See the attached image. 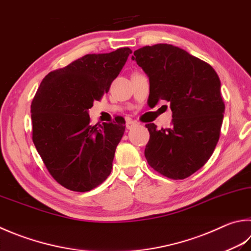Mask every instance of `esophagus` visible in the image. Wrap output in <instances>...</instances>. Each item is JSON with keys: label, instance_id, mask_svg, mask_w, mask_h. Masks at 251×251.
<instances>
[{"label": "esophagus", "instance_id": "esophagus-1", "mask_svg": "<svg viewBox=\"0 0 251 251\" xmlns=\"http://www.w3.org/2000/svg\"><path fill=\"white\" fill-rule=\"evenodd\" d=\"M138 126V124H136L135 121H132V120H129L126 122V129L127 130H132V129H134V127Z\"/></svg>", "mask_w": 251, "mask_h": 251}]
</instances>
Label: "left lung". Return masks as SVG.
<instances>
[{"label":"left lung","instance_id":"obj_1","mask_svg":"<svg viewBox=\"0 0 251 251\" xmlns=\"http://www.w3.org/2000/svg\"><path fill=\"white\" fill-rule=\"evenodd\" d=\"M132 60L149 77V105L167 100L173 111L170 127L146 125V160L168 178L191 176L204 166L220 139L225 105L219 75L204 61L167 44L135 50Z\"/></svg>","mask_w":251,"mask_h":251}]
</instances>
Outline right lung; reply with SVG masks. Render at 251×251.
Returning a JSON list of instances; mask_svg holds the SVG:
<instances>
[{"label": "right lung", "instance_id": "right-lung-1", "mask_svg": "<svg viewBox=\"0 0 251 251\" xmlns=\"http://www.w3.org/2000/svg\"><path fill=\"white\" fill-rule=\"evenodd\" d=\"M132 53L86 54L42 79L31 102L32 141L52 177L72 191H89L109 176L124 118L89 124L88 110L109 87Z\"/></svg>", "mask_w": 251, "mask_h": 251}]
</instances>
